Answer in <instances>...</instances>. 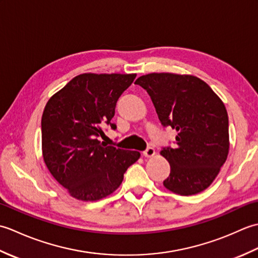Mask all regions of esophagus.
Returning a JSON list of instances; mask_svg holds the SVG:
<instances>
[{
  "label": "esophagus",
  "instance_id": "obj_1",
  "mask_svg": "<svg viewBox=\"0 0 258 258\" xmlns=\"http://www.w3.org/2000/svg\"><path fill=\"white\" fill-rule=\"evenodd\" d=\"M143 155H144L145 157H153V156H154V155H155L154 147H149V149H147L146 151L143 152Z\"/></svg>",
  "mask_w": 258,
  "mask_h": 258
}]
</instances>
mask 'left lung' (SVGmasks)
Listing matches in <instances>:
<instances>
[{"label":"left lung","mask_w":258,"mask_h":258,"mask_svg":"<svg viewBox=\"0 0 258 258\" xmlns=\"http://www.w3.org/2000/svg\"><path fill=\"white\" fill-rule=\"evenodd\" d=\"M135 84L149 93L161 123L177 132L176 146L161 151L171 165L163 185L183 196L206 189L229 151L228 115L221 98L194 75L150 73Z\"/></svg>","instance_id":"8db88e82"}]
</instances>
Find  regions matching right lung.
I'll list each match as a JSON object with an SVG mask.
<instances>
[{"label": "right lung", "instance_id": "add662e5", "mask_svg": "<svg viewBox=\"0 0 258 258\" xmlns=\"http://www.w3.org/2000/svg\"><path fill=\"white\" fill-rule=\"evenodd\" d=\"M136 74L84 73L75 76L46 103L42 115V154L52 176L74 199L102 200L122 184L124 173L139 160L98 141L122 93Z\"/></svg>", "mask_w": 258, "mask_h": 258}]
</instances>
